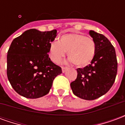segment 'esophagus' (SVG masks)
<instances>
[{
  "label": "esophagus",
  "mask_w": 125,
  "mask_h": 125,
  "mask_svg": "<svg viewBox=\"0 0 125 125\" xmlns=\"http://www.w3.org/2000/svg\"><path fill=\"white\" fill-rule=\"evenodd\" d=\"M62 72H63V73H64V72H65V71H66V70L68 69V68H66V67H63V66H62Z\"/></svg>",
  "instance_id": "34e87169"
}]
</instances>
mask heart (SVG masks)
Segmentation results:
<instances>
[{"mask_svg": "<svg viewBox=\"0 0 125 125\" xmlns=\"http://www.w3.org/2000/svg\"><path fill=\"white\" fill-rule=\"evenodd\" d=\"M96 52V45L93 39L79 33H69L60 36L58 41H52L49 54L53 62L59 63L67 52L73 65L84 67L92 62Z\"/></svg>", "mask_w": 125, "mask_h": 125, "instance_id": "heart-1", "label": "heart"}]
</instances>
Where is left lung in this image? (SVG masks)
<instances>
[{
    "label": "left lung",
    "instance_id": "8db88e82",
    "mask_svg": "<svg viewBox=\"0 0 125 125\" xmlns=\"http://www.w3.org/2000/svg\"><path fill=\"white\" fill-rule=\"evenodd\" d=\"M96 45L91 63L78 68L77 78L70 84L76 96L92 100L102 96L113 86L117 73L118 63L115 47L104 35L90 31Z\"/></svg>",
    "mask_w": 125,
    "mask_h": 125
}]
</instances>
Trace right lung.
<instances>
[{
    "label": "right lung",
    "instance_id": "add662e5",
    "mask_svg": "<svg viewBox=\"0 0 125 125\" xmlns=\"http://www.w3.org/2000/svg\"><path fill=\"white\" fill-rule=\"evenodd\" d=\"M56 29L41 32L35 29L13 39L7 52V73L10 84L18 94L38 98L48 94L62 68L49 57L50 43Z\"/></svg>",
    "mask_w": 125,
    "mask_h": 125
}]
</instances>
